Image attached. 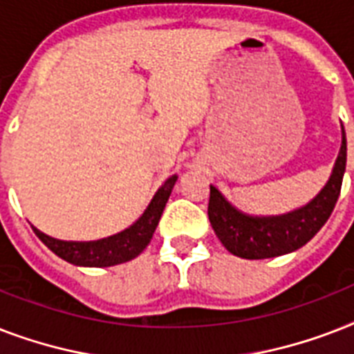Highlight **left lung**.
<instances>
[{"mask_svg":"<svg viewBox=\"0 0 354 354\" xmlns=\"http://www.w3.org/2000/svg\"><path fill=\"white\" fill-rule=\"evenodd\" d=\"M346 130L342 127L340 154L324 191L308 205L283 216L253 218L242 215L211 185L207 215L216 236L227 252L242 259L277 257L305 246L329 221L330 213L335 209L346 172Z\"/></svg>","mask_w":354,"mask_h":354,"instance_id":"8db88e82","label":"left lung"}]
</instances>
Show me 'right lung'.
Wrapping results in <instances>:
<instances>
[{
    "label": "right lung",
    "instance_id": "right-lung-1",
    "mask_svg": "<svg viewBox=\"0 0 354 354\" xmlns=\"http://www.w3.org/2000/svg\"><path fill=\"white\" fill-rule=\"evenodd\" d=\"M178 176H171L167 180L158 193L154 194V198L149 204L143 216L139 218L133 226L124 230L118 235L108 236L102 241L95 242H66L57 241L53 236L44 235L38 232L36 227H32L36 236L46 244L53 253H57L58 257L68 261L77 266H113V264L127 263L132 261L133 257H138L139 253L143 252L145 248L149 246L150 239L154 235L156 226L160 222V216L163 213L167 200L171 196V191L176 183Z\"/></svg>",
    "mask_w": 354,
    "mask_h": 354
}]
</instances>
